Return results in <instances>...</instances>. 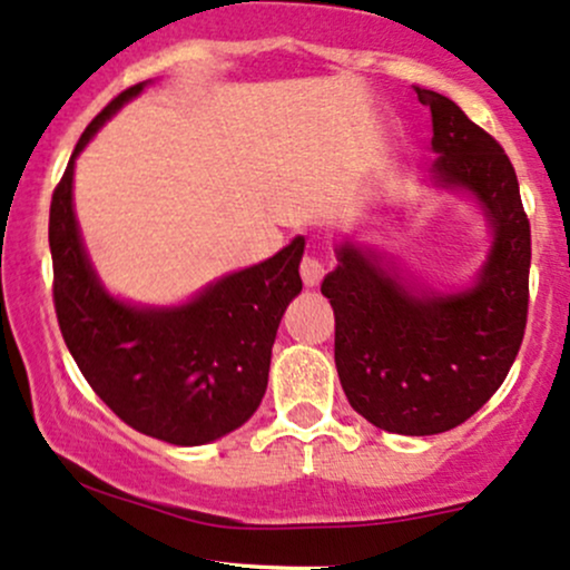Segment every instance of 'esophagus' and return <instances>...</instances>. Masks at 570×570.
<instances>
[{
	"label": "esophagus",
	"instance_id": "34e87169",
	"mask_svg": "<svg viewBox=\"0 0 570 570\" xmlns=\"http://www.w3.org/2000/svg\"><path fill=\"white\" fill-rule=\"evenodd\" d=\"M325 262H322L320 256H314V253H306V256L301 258V277H304L306 287H317L322 283V277H325Z\"/></svg>",
	"mask_w": 570,
	"mask_h": 570
}]
</instances>
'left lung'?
<instances>
[{
  "label": "left lung",
  "mask_w": 570,
  "mask_h": 570,
  "mask_svg": "<svg viewBox=\"0 0 570 570\" xmlns=\"http://www.w3.org/2000/svg\"><path fill=\"white\" fill-rule=\"evenodd\" d=\"M431 108L439 187L468 189L487 210L494 245L473 287L414 291L372 250L343 243L322 279L335 312V367L348 404L375 428L433 435L465 423L504 383L529 314L531 227L502 145L439 91Z\"/></svg>",
  "instance_id": "left-lung-1"
}]
</instances>
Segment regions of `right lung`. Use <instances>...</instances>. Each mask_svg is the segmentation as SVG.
I'll return each instance as SVG.
<instances>
[{
	"label": "right lung",
	"mask_w": 570,
	"mask_h": 570,
	"mask_svg": "<svg viewBox=\"0 0 570 570\" xmlns=\"http://www.w3.org/2000/svg\"><path fill=\"white\" fill-rule=\"evenodd\" d=\"M145 83L95 116L49 206L52 298L62 341L91 391L135 431L177 446L222 439L262 404L274 335L301 293L304 237L227 274L185 306L147 308L110 296L91 269L73 214V160Z\"/></svg>",
	"instance_id": "add662e5"
}]
</instances>
